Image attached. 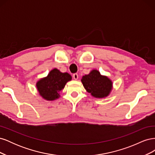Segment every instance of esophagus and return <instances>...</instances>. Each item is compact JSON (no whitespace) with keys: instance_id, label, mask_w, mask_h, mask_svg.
<instances>
[{"instance_id":"1","label":"esophagus","mask_w":155,"mask_h":155,"mask_svg":"<svg viewBox=\"0 0 155 155\" xmlns=\"http://www.w3.org/2000/svg\"><path fill=\"white\" fill-rule=\"evenodd\" d=\"M73 78L74 79H78V74H76V73H75V74H73Z\"/></svg>"}]
</instances>
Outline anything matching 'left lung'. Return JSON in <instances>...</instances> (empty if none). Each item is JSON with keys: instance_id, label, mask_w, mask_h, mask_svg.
<instances>
[{"instance_id": "1", "label": "left lung", "mask_w": 155, "mask_h": 155, "mask_svg": "<svg viewBox=\"0 0 155 155\" xmlns=\"http://www.w3.org/2000/svg\"><path fill=\"white\" fill-rule=\"evenodd\" d=\"M81 82L87 91L97 98L108 96L112 88L110 79L105 76H102L97 70H92L88 75L83 76Z\"/></svg>"}]
</instances>
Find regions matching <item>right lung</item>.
<instances>
[{"mask_svg":"<svg viewBox=\"0 0 155 155\" xmlns=\"http://www.w3.org/2000/svg\"><path fill=\"white\" fill-rule=\"evenodd\" d=\"M72 79L67 72L62 73L57 68L51 70L48 76L37 81L36 87L40 96L48 101H53L60 97L59 92L66 83Z\"/></svg>","mask_w":155,"mask_h":155,"instance_id":"right-lung-1","label":"right lung"}]
</instances>
